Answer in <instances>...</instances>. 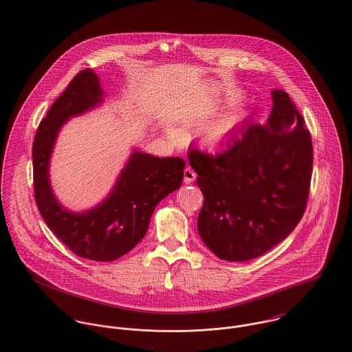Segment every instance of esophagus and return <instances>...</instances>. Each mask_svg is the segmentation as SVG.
Listing matches in <instances>:
<instances>
[{"label":"esophagus","mask_w":352,"mask_h":352,"mask_svg":"<svg viewBox=\"0 0 352 352\" xmlns=\"http://www.w3.org/2000/svg\"><path fill=\"white\" fill-rule=\"evenodd\" d=\"M195 177H197V174H195V170H193L190 166H188V167L184 170V181H185L186 185L193 184Z\"/></svg>","instance_id":"34e87169"}]
</instances>
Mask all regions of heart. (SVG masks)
<instances>
[{
  "mask_svg": "<svg viewBox=\"0 0 352 352\" xmlns=\"http://www.w3.org/2000/svg\"><path fill=\"white\" fill-rule=\"evenodd\" d=\"M247 116V112L245 111H241V109H237V111H232V112H228L226 115H223L221 118L214 120L213 122H210L209 125H206L204 128V138L212 143V144H216V143H220L232 129H234V125L241 120L243 118Z\"/></svg>",
  "mask_w": 352,
  "mask_h": 352,
  "instance_id": "obj_1",
  "label": "heart"
}]
</instances>
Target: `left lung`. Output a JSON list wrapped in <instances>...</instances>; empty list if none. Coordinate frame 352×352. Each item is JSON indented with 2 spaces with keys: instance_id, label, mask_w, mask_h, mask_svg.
<instances>
[{
  "instance_id": "8db88e82",
  "label": "left lung",
  "mask_w": 352,
  "mask_h": 352,
  "mask_svg": "<svg viewBox=\"0 0 352 352\" xmlns=\"http://www.w3.org/2000/svg\"><path fill=\"white\" fill-rule=\"evenodd\" d=\"M272 98L265 125L248 118L214 155L188 153L204 195L198 234L223 261L245 262L266 254L292 234L305 212L311 133L286 91L275 89Z\"/></svg>"
}]
</instances>
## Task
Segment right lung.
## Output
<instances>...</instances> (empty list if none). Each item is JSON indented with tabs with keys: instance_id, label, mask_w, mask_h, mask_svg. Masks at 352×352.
Returning a JSON list of instances; mask_svg holds the SVG:
<instances>
[{
	"instance_id": "right-lung-1",
	"label": "right lung",
	"mask_w": 352,
	"mask_h": 352,
	"mask_svg": "<svg viewBox=\"0 0 352 352\" xmlns=\"http://www.w3.org/2000/svg\"><path fill=\"white\" fill-rule=\"evenodd\" d=\"M102 102L104 90L91 69L78 73L56 98L35 135L34 188L40 214L60 241L80 258L113 262L144 237L155 206L181 188L186 163L181 157H154L133 147L102 201L80 212L63 206L50 179L56 139L70 118L85 115Z\"/></svg>"
}]
</instances>
